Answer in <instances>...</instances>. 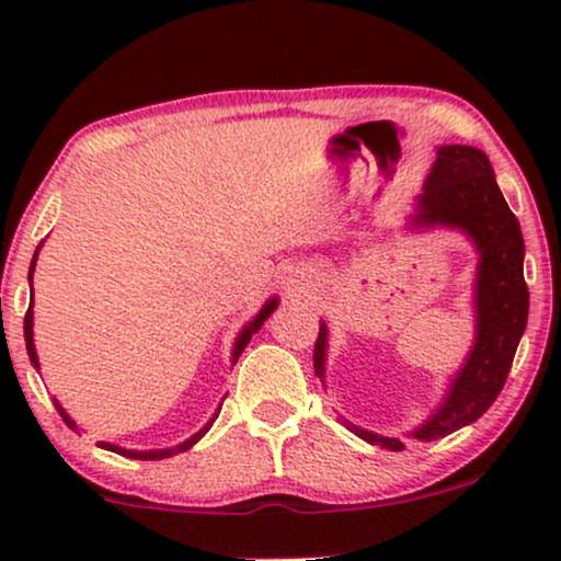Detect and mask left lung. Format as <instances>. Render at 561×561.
Instances as JSON below:
<instances>
[{"label": "left lung", "instance_id": "obj_1", "mask_svg": "<svg viewBox=\"0 0 561 561\" xmlns=\"http://www.w3.org/2000/svg\"><path fill=\"white\" fill-rule=\"evenodd\" d=\"M416 227H454L467 231L478 244V282H474V308H478V337L465 369L450 382L446 401L416 430L420 440H437L467 424L478 422L504 388L519 337L527 327V293L523 261L525 240L517 216L508 210L499 184H495L491 160L478 147L446 145L437 150V160L430 171ZM327 327H319L313 345V369L324 377ZM353 435L371 446L403 450L398 437H382L356 424L343 422Z\"/></svg>", "mask_w": 561, "mask_h": 561}]
</instances>
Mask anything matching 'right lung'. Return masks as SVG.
<instances>
[{
	"label": "right lung",
	"mask_w": 561,
	"mask_h": 561,
	"mask_svg": "<svg viewBox=\"0 0 561 561\" xmlns=\"http://www.w3.org/2000/svg\"><path fill=\"white\" fill-rule=\"evenodd\" d=\"M34 266H36V255H34V261H31V272H28V279H31V274H34ZM31 308H34V298H31V306H28V311H25V319H23V334H25V351H28V356H31V364H34L36 369H38V362H36V347H34V311H31ZM274 308H276V298H274V300H268L266 306L261 308V313H259V317H255L253 321H250L248 327H244L240 337H237L234 353H231V356H234V362H237V358H240L242 347L250 343V337H253V334L261 330V327H263V321H266L268 317H272V311H274ZM55 409H57V414L62 416V422H66L70 430H76V422L70 420V416L66 414V409H62V405L57 403V401H55ZM216 416H218V414H216ZM216 416H214V420H210L208 424H205V427L199 430L197 435H192L190 440H184L182 446H176V448H165V450H126V448L111 446V443H100V446H102V448H107V450H113V454L128 456V459H150V461H158V459H169V456L179 454V450H186V448H192V446H195V443L199 440V437H203L205 433H208V430H210V424L216 422Z\"/></svg>",
	"instance_id": "add662e5"
}]
</instances>
